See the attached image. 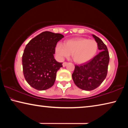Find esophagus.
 I'll return each mask as SVG.
<instances>
[{
    "label": "esophagus",
    "instance_id": "34e87169",
    "mask_svg": "<svg viewBox=\"0 0 128 128\" xmlns=\"http://www.w3.org/2000/svg\"><path fill=\"white\" fill-rule=\"evenodd\" d=\"M67 64H68V62H64L63 63H62V66H63L64 67H65V66H66Z\"/></svg>",
    "mask_w": 128,
    "mask_h": 128
}]
</instances>
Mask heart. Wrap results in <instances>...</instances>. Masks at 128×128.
I'll return each mask as SVG.
<instances>
[{"label": "heart", "mask_w": 128, "mask_h": 128, "mask_svg": "<svg viewBox=\"0 0 128 128\" xmlns=\"http://www.w3.org/2000/svg\"><path fill=\"white\" fill-rule=\"evenodd\" d=\"M98 44L94 40L79 37L66 40L64 44L59 43L55 47V53L59 59L68 58L72 54L73 61L83 64L90 61L96 55Z\"/></svg>", "instance_id": "obj_1"}]
</instances>
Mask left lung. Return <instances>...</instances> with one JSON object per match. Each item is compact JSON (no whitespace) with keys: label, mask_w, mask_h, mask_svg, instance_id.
<instances>
[{"label":"left lung","mask_w":128,"mask_h":128,"mask_svg":"<svg viewBox=\"0 0 128 128\" xmlns=\"http://www.w3.org/2000/svg\"><path fill=\"white\" fill-rule=\"evenodd\" d=\"M92 36L98 43L100 52L88 62L80 66L76 65L72 74L75 85L86 91L94 90L102 83L107 76L110 62L107 46L98 36Z\"/></svg>","instance_id":"obj_1"}]
</instances>
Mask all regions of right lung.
I'll return each instance as SVG.
<instances>
[{"instance_id": "right-lung-1", "label": "right lung", "mask_w": 128, "mask_h": 128, "mask_svg": "<svg viewBox=\"0 0 128 128\" xmlns=\"http://www.w3.org/2000/svg\"><path fill=\"white\" fill-rule=\"evenodd\" d=\"M64 37L59 33L44 32L30 40L22 57L23 73L26 81L38 90H45L54 85L56 73L62 62L54 59L57 43Z\"/></svg>"}]
</instances>
